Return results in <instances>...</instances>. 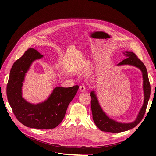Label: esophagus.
Segmentation results:
<instances>
[{
	"instance_id": "esophagus-1",
	"label": "esophagus",
	"mask_w": 156,
	"mask_h": 156,
	"mask_svg": "<svg viewBox=\"0 0 156 156\" xmlns=\"http://www.w3.org/2000/svg\"><path fill=\"white\" fill-rule=\"evenodd\" d=\"M80 90L81 91H84L86 90V86L84 84L80 86Z\"/></svg>"
}]
</instances>
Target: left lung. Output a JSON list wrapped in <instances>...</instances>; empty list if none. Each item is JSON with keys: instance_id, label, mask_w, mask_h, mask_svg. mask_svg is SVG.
Masks as SVG:
<instances>
[{"instance_id": "1", "label": "left lung", "mask_w": 156, "mask_h": 156, "mask_svg": "<svg viewBox=\"0 0 156 156\" xmlns=\"http://www.w3.org/2000/svg\"><path fill=\"white\" fill-rule=\"evenodd\" d=\"M126 58L120 62L118 65H131L138 67L143 73V88L144 92V101L143 105L140 110L136 120L130 123H122L117 122L106 116L100 107L96 96L94 91L91 93V107L93 114V119L96 125L102 131L110 133H120L129 130L135 127L143 119L151 94V86L148 78L147 72L143 62L133 52H126Z\"/></svg>"}]
</instances>
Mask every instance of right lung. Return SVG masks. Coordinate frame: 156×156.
<instances>
[{
  "instance_id": "right-lung-1",
  "label": "right lung",
  "mask_w": 156,
  "mask_h": 156,
  "mask_svg": "<svg viewBox=\"0 0 156 156\" xmlns=\"http://www.w3.org/2000/svg\"><path fill=\"white\" fill-rule=\"evenodd\" d=\"M42 56L34 48H30L16 60L10 70L7 96L13 112L20 123L32 128L53 129L63 120L79 86L57 87L44 102L34 105L27 102L21 96L22 82L32 62Z\"/></svg>"
}]
</instances>
